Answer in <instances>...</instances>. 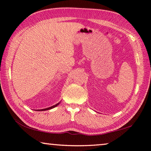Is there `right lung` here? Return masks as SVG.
I'll return each mask as SVG.
<instances>
[{
  "mask_svg": "<svg viewBox=\"0 0 151 151\" xmlns=\"http://www.w3.org/2000/svg\"><path fill=\"white\" fill-rule=\"evenodd\" d=\"M60 104V102H59L58 104H55V105H54V106H51V107H49V108H45V109H38V111H45V110H48V109H52V108H55L56 106H57L59 105V104Z\"/></svg>",
  "mask_w": 151,
  "mask_h": 151,
  "instance_id": "1",
  "label": "right lung"
}]
</instances>
